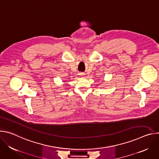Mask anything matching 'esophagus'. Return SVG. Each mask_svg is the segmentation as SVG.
Returning a JSON list of instances; mask_svg holds the SVG:
<instances>
[{"label": "esophagus", "mask_w": 159, "mask_h": 159, "mask_svg": "<svg viewBox=\"0 0 159 159\" xmlns=\"http://www.w3.org/2000/svg\"><path fill=\"white\" fill-rule=\"evenodd\" d=\"M79 74H80V75H84V73H82V72H80Z\"/></svg>", "instance_id": "esophagus-1"}]
</instances>
